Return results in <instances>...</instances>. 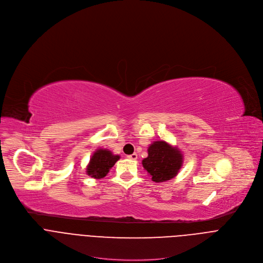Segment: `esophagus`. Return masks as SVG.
<instances>
[{"label":"esophagus","mask_w":263,"mask_h":263,"mask_svg":"<svg viewBox=\"0 0 263 263\" xmlns=\"http://www.w3.org/2000/svg\"><path fill=\"white\" fill-rule=\"evenodd\" d=\"M128 158H129V159H132V160H136V159H137V154H136V153H133V154L129 155Z\"/></svg>","instance_id":"34e87169"}]
</instances>
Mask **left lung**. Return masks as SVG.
<instances>
[{
    "mask_svg": "<svg viewBox=\"0 0 263 263\" xmlns=\"http://www.w3.org/2000/svg\"><path fill=\"white\" fill-rule=\"evenodd\" d=\"M147 154V157L142 160V166L156 183L176 177L183 164V155L180 149L164 140H157L149 144Z\"/></svg>",
    "mask_w": 263,
    "mask_h": 263,
    "instance_id": "left-lung-1",
    "label": "left lung"
}]
</instances>
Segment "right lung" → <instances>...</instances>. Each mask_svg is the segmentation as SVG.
Returning <instances> with one entry per match:
<instances>
[{
	"instance_id": "add662e5",
	"label": "right lung",
	"mask_w": 263,
	"mask_h": 263,
	"mask_svg": "<svg viewBox=\"0 0 263 263\" xmlns=\"http://www.w3.org/2000/svg\"><path fill=\"white\" fill-rule=\"evenodd\" d=\"M120 159L119 155L112 154L107 148H98L92 154L86 167V174L95 179L104 178Z\"/></svg>"
}]
</instances>
